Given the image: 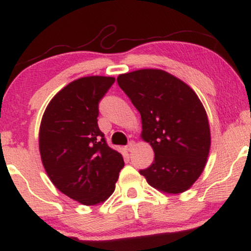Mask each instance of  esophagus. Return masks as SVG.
<instances>
[{"label": "esophagus", "mask_w": 251, "mask_h": 251, "mask_svg": "<svg viewBox=\"0 0 251 251\" xmlns=\"http://www.w3.org/2000/svg\"><path fill=\"white\" fill-rule=\"evenodd\" d=\"M133 148H134V142L133 140H131V142L127 144V146H126V150H127L128 152H131L132 150H133Z\"/></svg>", "instance_id": "obj_1"}]
</instances>
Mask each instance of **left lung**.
<instances>
[{"label":"left lung","instance_id":"obj_1","mask_svg":"<svg viewBox=\"0 0 251 251\" xmlns=\"http://www.w3.org/2000/svg\"><path fill=\"white\" fill-rule=\"evenodd\" d=\"M142 116V138L154 160L139 174L153 188L180 194L198 179L209 155L210 127L200 98L162 70H139L117 79Z\"/></svg>","mask_w":251,"mask_h":251}]
</instances>
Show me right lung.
<instances>
[{
  "instance_id": "right-lung-1",
  "label": "right lung",
  "mask_w": 251,
  "mask_h": 251,
  "mask_svg": "<svg viewBox=\"0 0 251 251\" xmlns=\"http://www.w3.org/2000/svg\"><path fill=\"white\" fill-rule=\"evenodd\" d=\"M111 76H86L68 83L48 103L40 126L41 160L51 183L83 205L113 194L123 155L107 145L98 126L99 102Z\"/></svg>"
}]
</instances>
